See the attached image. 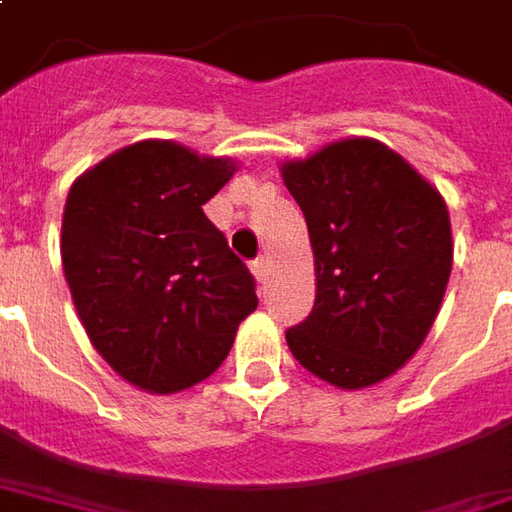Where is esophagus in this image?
Returning <instances> with one entry per match:
<instances>
[{
    "mask_svg": "<svg viewBox=\"0 0 512 512\" xmlns=\"http://www.w3.org/2000/svg\"><path fill=\"white\" fill-rule=\"evenodd\" d=\"M250 270H253V276H256V279H259V281L267 279V262H264L262 256L250 262Z\"/></svg>",
    "mask_w": 512,
    "mask_h": 512,
    "instance_id": "obj_1",
    "label": "esophagus"
}]
</instances>
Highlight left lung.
Listing matches in <instances>:
<instances>
[{
  "label": "left lung",
  "instance_id": "left-lung-1",
  "mask_svg": "<svg viewBox=\"0 0 512 512\" xmlns=\"http://www.w3.org/2000/svg\"><path fill=\"white\" fill-rule=\"evenodd\" d=\"M281 177L315 256V304L287 346L338 389L375 386L406 366L440 312L454 262L448 205L369 137L290 160Z\"/></svg>",
  "mask_w": 512,
  "mask_h": 512
}]
</instances>
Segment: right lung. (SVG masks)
<instances>
[{
    "label": "right lung",
    "instance_id": "1",
    "mask_svg": "<svg viewBox=\"0 0 512 512\" xmlns=\"http://www.w3.org/2000/svg\"><path fill=\"white\" fill-rule=\"evenodd\" d=\"M236 163L140 140L84 171L67 194L61 264L101 358L132 386L183 392L228 358L259 307L256 281L202 205Z\"/></svg>",
    "mask_w": 512,
    "mask_h": 512
}]
</instances>
